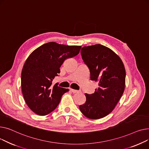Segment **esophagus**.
I'll use <instances>...</instances> for the list:
<instances>
[{
  "mask_svg": "<svg viewBox=\"0 0 149 149\" xmlns=\"http://www.w3.org/2000/svg\"><path fill=\"white\" fill-rule=\"evenodd\" d=\"M70 91H71V92L73 93H77L79 92V91L76 90H74V89H70Z\"/></svg>",
  "mask_w": 149,
  "mask_h": 149,
  "instance_id": "1",
  "label": "esophagus"
}]
</instances>
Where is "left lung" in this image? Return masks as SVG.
I'll list each match as a JSON object with an SVG mask.
<instances>
[{
	"mask_svg": "<svg viewBox=\"0 0 149 149\" xmlns=\"http://www.w3.org/2000/svg\"><path fill=\"white\" fill-rule=\"evenodd\" d=\"M81 54L91 80L98 82V88L92 94H85L86 102L79 108L87 118H102L113 110L123 94L125 68L114 52L101 45L85 46Z\"/></svg>",
	"mask_w": 149,
	"mask_h": 149,
	"instance_id": "8db88e82",
	"label": "left lung"
}]
</instances>
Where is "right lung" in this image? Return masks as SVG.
<instances>
[{
    "label": "right lung",
    "mask_w": 149,
    "mask_h": 149,
    "mask_svg": "<svg viewBox=\"0 0 149 149\" xmlns=\"http://www.w3.org/2000/svg\"><path fill=\"white\" fill-rule=\"evenodd\" d=\"M81 46H67L55 42L45 44L33 50L22 71V91L26 103L36 114L46 116L58 105L69 91L52 81L60 73L64 61L79 54Z\"/></svg>",
    "instance_id": "right-lung-1"
}]
</instances>
